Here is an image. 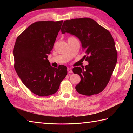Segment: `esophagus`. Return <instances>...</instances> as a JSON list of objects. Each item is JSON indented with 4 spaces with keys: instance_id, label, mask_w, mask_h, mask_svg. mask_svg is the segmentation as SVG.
<instances>
[{
    "instance_id": "34e87169",
    "label": "esophagus",
    "mask_w": 133,
    "mask_h": 133,
    "mask_svg": "<svg viewBox=\"0 0 133 133\" xmlns=\"http://www.w3.org/2000/svg\"><path fill=\"white\" fill-rule=\"evenodd\" d=\"M67 72H68L69 74H70V73H72V70L71 68H68V69H67Z\"/></svg>"
}]
</instances>
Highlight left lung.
Here are the masks:
<instances>
[{
    "label": "left lung",
    "instance_id": "1",
    "mask_svg": "<svg viewBox=\"0 0 133 133\" xmlns=\"http://www.w3.org/2000/svg\"><path fill=\"white\" fill-rule=\"evenodd\" d=\"M62 34L66 32L79 39L85 52V67H75L74 74L79 75L81 82L75 86L77 92L84 95L98 94L106 87L117 61L115 42L108 30L91 18L65 21Z\"/></svg>",
    "mask_w": 133,
    "mask_h": 133
}]
</instances>
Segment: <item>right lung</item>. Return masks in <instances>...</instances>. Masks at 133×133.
Segmentation results:
<instances>
[{"label":"right lung","instance_id":"1","mask_svg":"<svg viewBox=\"0 0 133 133\" xmlns=\"http://www.w3.org/2000/svg\"><path fill=\"white\" fill-rule=\"evenodd\" d=\"M63 21H39L31 24L16 39L14 68L22 82L41 97L54 94L67 74V67H53L47 59Z\"/></svg>","mask_w":133,"mask_h":133}]
</instances>
